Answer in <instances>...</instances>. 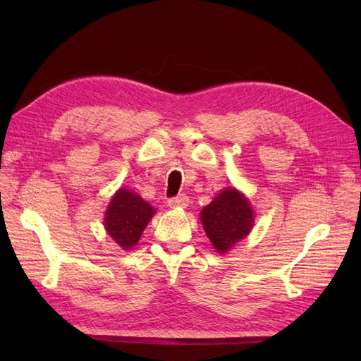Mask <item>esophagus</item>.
<instances>
[{
	"label": "esophagus",
	"mask_w": 361,
	"mask_h": 361,
	"mask_svg": "<svg viewBox=\"0 0 361 361\" xmlns=\"http://www.w3.org/2000/svg\"><path fill=\"white\" fill-rule=\"evenodd\" d=\"M167 203L171 208H186V206L189 204V197L186 194H180L176 197L169 198Z\"/></svg>",
	"instance_id": "1"
}]
</instances>
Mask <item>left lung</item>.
Masks as SVG:
<instances>
[{"label":"left lung","mask_w":361,"mask_h":361,"mask_svg":"<svg viewBox=\"0 0 361 361\" xmlns=\"http://www.w3.org/2000/svg\"><path fill=\"white\" fill-rule=\"evenodd\" d=\"M200 217L206 235L220 252L228 251L243 239L255 224V214L248 200L235 189L220 192L202 211Z\"/></svg>","instance_id":"left-lung-1"}]
</instances>
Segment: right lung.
<instances>
[{
    "label": "right lung",
    "mask_w": 361,
    "mask_h": 361,
    "mask_svg": "<svg viewBox=\"0 0 361 361\" xmlns=\"http://www.w3.org/2000/svg\"><path fill=\"white\" fill-rule=\"evenodd\" d=\"M155 209L140 195L119 189L105 212V229L119 247L130 250L137 243Z\"/></svg>",
    "instance_id": "right-lung-1"
}]
</instances>
